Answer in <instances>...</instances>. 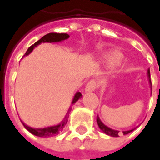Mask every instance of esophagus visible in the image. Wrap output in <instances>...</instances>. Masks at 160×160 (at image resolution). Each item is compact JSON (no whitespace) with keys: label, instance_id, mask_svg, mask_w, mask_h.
I'll list each match as a JSON object with an SVG mask.
<instances>
[{"label":"esophagus","instance_id":"1","mask_svg":"<svg viewBox=\"0 0 160 160\" xmlns=\"http://www.w3.org/2000/svg\"><path fill=\"white\" fill-rule=\"evenodd\" d=\"M98 87V83L95 80H91L88 82V83L85 86V92H93L94 90Z\"/></svg>","mask_w":160,"mask_h":160}]
</instances>
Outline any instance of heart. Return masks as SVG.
<instances>
[{
    "label": "heart",
    "instance_id": "b5f03b06",
    "mask_svg": "<svg viewBox=\"0 0 160 160\" xmlns=\"http://www.w3.org/2000/svg\"><path fill=\"white\" fill-rule=\"evenodd\" d=\"M124 55L121 52L114 51L108 53L102 58V63L107 68H114L117 67L123 61Z\"/></svg>",
    "mask_w": 160,
    "mask_h": 160
}]
</instances>
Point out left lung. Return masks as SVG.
<instances>
[{"label":"left lung","mask_w":160,"mask_h":160,"mask_svg":"<svg viewBox=\"0 0 160 160\" xmlns=\"http://www.w3.org/2000/svg\"><path fill=\"white\" fill-rule=\"evenodd\" d=\"M147 75H148V78H149V81H150V83H151V85L150 69H148ZM97 124H98V126H99V127H100V129H101L104 133H106L107 135L112 136V137H118V136L120 135L119 131H118V130H114V129H111V128L108 127L107 126H105V125H104V124L102 122V120L100 119L99 116H97ZM134 129H135V128L131 129V130H128V131H123V134H127V133H129V132H132Z\"/></svg>","instance_id":"1"}]
</instances>
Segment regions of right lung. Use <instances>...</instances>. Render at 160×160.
<instances>
[{
    "mask_svg": "<svg viewBox=\"0 0 160 160\" xmlns=\"http://www.w3.org/2000/svg\"><path fill=\"white\" fill-rule=\"evenodd\" d=\"M69 38V35L68 34H58V33H50V34H45L44 36H42L40 40L37 41L36 42H34V44L32 46H30L28 49L27 52L25 53L24 56H28L30 53L33 52V50L34 49V47L38 46L39 44H41L42 42H62V41L66 40ZM82 94L80 92H77V93L75 94L73 100H72V102H71V106L74 105L76 102L81 99L82 97ZM71 106L68 108V112L66 114L65 118H63V120L58 124L56 126H47V127H42V128H34V127H30L28 126V125H26L24 122H22L23 126H25V128L31 132L32 134H34L35 136H39V137H51V136H54L56 134H58L59 132H61L63 129H64L66 124L68 123V115H69V112L71 110Z\"/></svg>",
    "mask_w": 160,
    "mask_h": 160,
    "instance_id": "1",
    "label": "right lung"
}]
</instances>
